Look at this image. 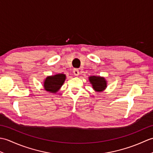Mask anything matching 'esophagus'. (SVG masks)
<instances>
[{"label":"esophagus","mask_w":153,"mask_h":153,"mask_svg":"<svg viewBox=\"0 0 153 153\" xmlns=\"http://www.w3.org/2000/svg\"><path fill=\"white\" fill-rule=\"evenodd\" d=\"M73 72H74V75H75V76H79V71L78 70V69H74Z\"/></svg>","instance_id":"obj_1"}]
</instances>
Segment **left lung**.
<instances>
[{
  "label": "left lung",
  "mask_w": 153,
  "mask_h": 153,
  "mask_svg": "<svg viewBox=\"0 0 153 153\" xmlns=\"http://www.w3.org/2000/svg\"><path fill=\"white\" fill-rule=\"evenodd\" d=\"M89 80L93 86V89L97 92H101L106 87V81L105 77L100 76H90Z\"/></svg>",
  "instance_id": "obj_1"
}]
</instances>
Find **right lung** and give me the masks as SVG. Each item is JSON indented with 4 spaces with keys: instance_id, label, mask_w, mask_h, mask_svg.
<instances>
[{
    "instance_id": "obj_1",
    "label": "right lung",
    "mask_w": 153,
    "mask_h": 153,
    "mask_svg": "<svg viewBox=\"0 0 153 153\" xmlns=\"http://www.w3.org/2000/svg\"><path fill=\"white\" fill-rule=\"evenodd\" d=\"M66 79V75L58 74L48 76L44 81V89L50 93H56L60 89Z\"/></svg>"
}]
</instances>
